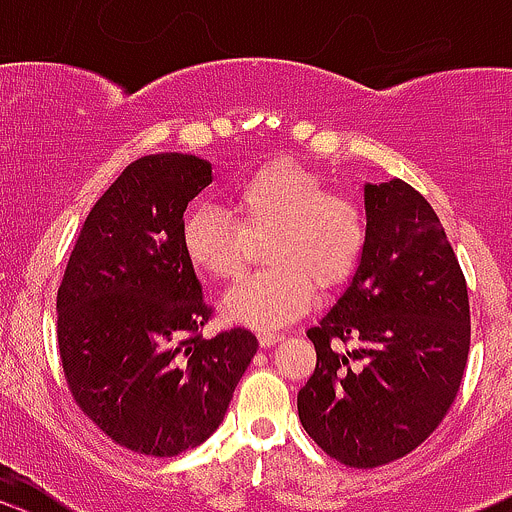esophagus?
Listing matches in <instances>:
<instances>
[{
	"instance_id": "esophagus-1",
	"label": "esophagus",
	"mask_w": 512,
	"mask_h": 512,
	"mask_svg": "<svg viewBox=\"0 0 512 512\" xmlns=\"http://www.w3.org/2000/svg\"><path fill=\"white\" fill-rule=\"evenodd\" d=\"M257 339H260L262 347H272V344L282 342V339H285V334L275 332V329H262V332H257Z\"/></svg>"
}]
</instances>
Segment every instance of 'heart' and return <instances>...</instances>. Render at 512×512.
<instances>
[{
	"mask_svg": "<svg viewBox=\"0 0 512 512\" xmlns=\"http://www.w3.org/2000/svg\"><path fill=\"white\" fill-rule=\"evenodd\" d=\"M230 215L198 205L183 220V250L218 282L245 275L252 242H265L267 267L227 294L225 312L252 327H280L307 312L314 285L352 277L366 247V213L354 195L327 190L314 170L280 158L260 165L227 195Z\"/></svg>",
	"mask_w": 512,
	"mask_h": 512,
	"instance_id": "b5f03b06",
	"label": "heart"
}]
</instances>
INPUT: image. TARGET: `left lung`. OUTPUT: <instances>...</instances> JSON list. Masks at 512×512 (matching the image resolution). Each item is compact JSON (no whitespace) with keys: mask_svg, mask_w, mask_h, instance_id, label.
Segmentation results:
<instances>
[{"mask_svg":"<svg viewBox=\"0 0 512 512\" xmlns=\"http://www.w3.org/2000/svg\"><path fill=\"white\" fill-rule=\"evenodd\" d=\"M366 247L347 292L307 332L317 366L297 394L304 431L352 468L421 446L461 389L471 304L436 210L404 180L366 185Z\"/></svg>","mask_w":512,"mask_h":512,"instance_id":"8db88e82","label":"left lung"}]
</instances>
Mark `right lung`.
Returning <instances> with one entry per match:
<instances>
[{
	"label": "right lung",
	"instance_id": "right-lung-1",
	"mask_svg": "<svg viewBox=\"0 0 512 512\" xmlns=\"http://www.w3.org/2000/svg\"><path fill=\"white\" fill-rule=\"evenodd\" d=\"M208 160L143 156L81 225L56 294V339L76 406L111 441L178 456L223 421L257 352L250 329L203 337L213 307L183 250V213Z\"/></svg>",
	"mask_w": 512,
	"mask_h": 512
}]
</instances>
